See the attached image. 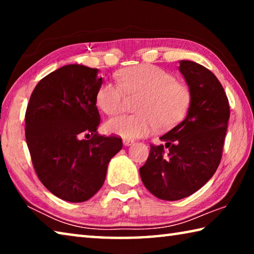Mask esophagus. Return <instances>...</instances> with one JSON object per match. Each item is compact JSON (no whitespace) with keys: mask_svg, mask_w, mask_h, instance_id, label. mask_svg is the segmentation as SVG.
<instances>
[{"mask_svg":"<svg viewBox=\"0 0 254 254\" xmlns=\"http://www.w3.org/2000/svg\"><path fill=\"white\" fill-rule=\"evenodd\" d=\"M132 143H134V141L131 139H123V144L124 145H131Z\"/></svg>","mask_w":254,"mask_h":254,"instance_id":"obj_1","label":"esophagus"}]
</instances>
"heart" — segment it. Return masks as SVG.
Wrapping results in <instances>:
<instances>
[{"instance_id": "heart-1", "label": "heart", "mask_w": 254, "mask_h": 254, "mask_svg": "<svg viewBox=\"0 0 254 254\" xmlns=\"http://www.w3.org/2000/svg\"><path fill=\"white\" fill-rule=\"evenodd\" d=\"M119 83L105 81L96 93L97 106L113 117L123 110L124 97L137 95L136 114L121 115L106 123L107 131L127 139L144 136L157 127L168 130L186 117L192 102L189 86L153 65L133 66L118 74Z\"/></svg>"}]
</instances>
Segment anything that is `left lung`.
I'll return each instance as SVG.
<instances>
[{
	"instance_id": "obj_1",
	"label": "left lung",
	"mask_w": 254,
	"mask_h": 254,
	"mask_svg": "<svg viewBox=\"0 0 254 254\" xmlns=\"http://www.w3.org/2000/svg\"><path fill=\"white\" fill-rule=\"evenodd\" d=\"M179 70L192 93L184 121L150 144L140 168L145 188L158 198L178 200L194 194L212 178L222 159L230 104L220 80L199 64L182 60Z\"/></svg>"
}]
</instances>
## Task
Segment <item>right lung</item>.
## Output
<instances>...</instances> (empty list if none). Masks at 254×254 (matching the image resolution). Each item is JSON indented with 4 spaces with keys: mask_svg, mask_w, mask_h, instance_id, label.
<instances>
[{
    "mask_svg": "<svg viewBox=\"0 0 254 254\" xmlns=\"http://www.w3.org/2000/svg\"><path fill=\"white\" fill-rule=\"evenodd\" d=\"M98 69L67 65L34 87L25 111V139L34 171L55 196L71 203L100 190L107 166L122 149L117 135H100ZM91 134L92 138L84 137Z\"/></svg>",
    "mask_w": 254,
    "mask_h": 254,
    "instance_id": "obj_1",
    "label": "right lung"
}]
</instances>
